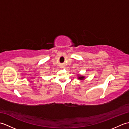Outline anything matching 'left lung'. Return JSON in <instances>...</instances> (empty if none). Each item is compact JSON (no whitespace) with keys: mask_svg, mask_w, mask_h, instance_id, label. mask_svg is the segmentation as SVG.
Instances as JSON below:
<instances>
[{"mask_svg":"<svg viewBox=\"0 0 129 129\" xmlns=\"http://www.w3.org/2000/svg\"><path fill=\"white\" fill-rule=\"evenodd\" d=\"M84 78H85V77L83 76H79L78 77V79H79V80H84Z\"/></svg>","mask_w":129,"mask_h":129,"instance_id":"obj_1","label":"left lung"}]
</instances>
